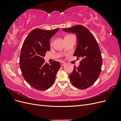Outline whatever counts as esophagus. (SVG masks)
I'll return each instance as SVG.
<instances>
[{"label": "esophagus", "mask_w": 121, "mask_h": 121, "mask_svg": "<svg viewBox=\"0 0 121 121\" xmlns=\"http://www.w3.org/2000/svg\"><path fill=\"white\" fill-rule=\"evenodd\" d=\"M60 65H61V66H64V65H65V62L62 61V62H61V63H60Z\"/></svg>", "instance_id": "1"}]
</instances>
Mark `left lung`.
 Instances as JSON below:
<instances>
[{"label":"left lung","mask_w":121,"mask_h":121,"mask_svg":"<svg viewBox=\"0 0 121 121\" xmlns=\"http://www.w3.org/2000/svg\"><path fill=\"white\" fill-rule=\"evenodd\" d=\"M63 30L76 34L77 42L74 56L82 59L79 66L75 67L69 75L71 82L79 89H86L96 82L101 72L102 60L97 42L93 34L82 25Z\"/></svg>","instance_id":"8db88e82"}]
</instances>
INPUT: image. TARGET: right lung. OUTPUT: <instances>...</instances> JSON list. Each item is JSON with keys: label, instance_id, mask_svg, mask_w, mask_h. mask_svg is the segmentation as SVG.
Listing matches in <instances>:
<instances>
[{"label": "right lung", "instance_id": "right-lung-1", "mask_svg": "<svg viewBox=\"0 0 121 121\" xmlns=\"http://www.w3.org/2000/svg\"><path fill=\"white\" fill-rule=\"evenodd\" d=\"M59 28L52 30L35 29L31 31L24 42L20 56V67L25 80L39 90L52 86L60 67V62L45 64L44 57L50 50V39Z\"/></svg>", "mask_w": 121, "mask_h": 121}]
</instances>
